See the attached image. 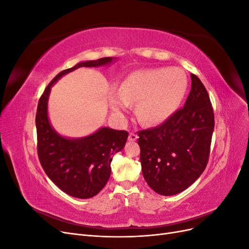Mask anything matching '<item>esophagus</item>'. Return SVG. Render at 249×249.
Segmentation results:
<instances>
[{
  "mask_svg": "<svg viewBox=\"0 0 249 249\" xmlns=\"http://www.w3.org/2000/svg\"><path fill=\"white\" fill-rule=\"evenodd\" d=\"M138 139V135L135 134V133H130V136H129V140L130 141H136Z\"/></svg>",
  "mask_w": 249,
  "mask_h": 249,
  "instance_id": "34e87169",
  "label": "esophagus"
}]
</instances>
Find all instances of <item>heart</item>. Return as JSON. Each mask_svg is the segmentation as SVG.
Returning a JSON list of instances; mask_svg holds the SVG:
<instances>
[{
  "mask_svg": "<svg viewBox=\"0 0 249 249\" xmlns=\"http://www.w3.org/2000/svg\"><path fill=\"white\" fill-rule=\"evenodd\" d=\"M185 72L177 67H157L133 71L120 89L112 90L110 104L122 113L138 104L137 114L143 124H157L167 120L182 103L187 91Z\"/></svg>",
  "mask_w": 249,
  "mask_h": 249,
  "instance_id": "heart-1",
  "label": "heart"
}]
</instances>
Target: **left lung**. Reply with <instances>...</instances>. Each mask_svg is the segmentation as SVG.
<instances>
[{"mask_svg": "<svg viewBox=\"0 0 249 249\" xmlns=\"http://www.w3.org/2000/svg\"><path fill=\"white\" fill-rule=\"evenodd\" d=\"M191 91L182 109L153 129L138 132L142 173L158 194L184 191L206 169L214 131L207 89L191 73Z\"/></svg>", "mask_w": 249, "mask_h": 249, "instance_id": "obj_1", "label": "left lung"}]
</instances>
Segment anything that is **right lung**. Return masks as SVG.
Returning a JSON list of instances; mask_svg holds the SVG:
<instances>
[{"mask_svg":"<svg viewBox=\"0 0 249 249\" xmlns=\"http://www.w3.org/2000/svg\"><path fill=\"white\" fill-rule=\"evenodd\" d=\"M112 57L80 62L59 72L40 96L36 112L37 153L41 166L63 192L77 198H90L107 184L111 175V161L120 152L127 139L126 131L103 126L82 138H65L50 124L48 100L52 86L64 74L79 67H97L110 64Z\"/></svg>","mask_w":249,"mask_h":249,"instance_id":"obj_1","label":"right lung"}]
</instances>
